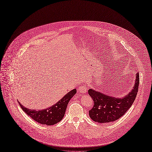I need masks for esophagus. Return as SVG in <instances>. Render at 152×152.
I'll use <instances>...</instances> for the list:
<instances>
[{
    "instance_id": "34e87169",
    "label": "esophagus",
    "mask_w": 152,
    "mask_h": 152,
    "mask_svg": "<svg viewBox=\"0 0 152 152\" xmlns=\"http://www.w3.org/2000/svg\"><path fill=\"white\" fill-rule=\"evenodd\" d=\"M78 91H79L80 93H86L87 91V88L85 85H80V87H78Z\"/></svg>"
}]
</instances>
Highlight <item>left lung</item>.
Instances as JSON below:
<instances>
[{
    "label": "left lung",
    "mask_w": 152,
    "mask_h": 152,
    "mask_svg": "<svg viewBox=\"0 0 152 152\" xmlns=\"http://www.w3.org/2000/svg\"><path fill=\"white\" fill-rule=\"evenodd\" d=\"M133 88L127 96L116 98L105 95L90 88L88 94L94 101V106L89 111V116L94 121L100 123L113 122L127 112L133 104L138 91L140 76L137 73Z\"/></svg>",
    "instance_id": "1"
}]
</instances>
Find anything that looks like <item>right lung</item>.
Listing matches in <instances>:
<instances>
[{
	"mask_svg": "<svg viewBox=\"0 0 152 152\" xmlns=\"http://www.w3.org/2000/svg\"><path fill=\"white\" fill-rule=\"evenodd\" d=\"M76 92V89H73L54 105L43 110L40 109L37 111L29 109L21 105L19 102V104L24 113L34 121L42 124L50 126L60 122L64 117L68 103Z\"/></svg>",
	"mask_w": 152,
	"mask_h": 152,
	"instance_id": "add662e5",
	"label": "right lung"
}]
</instances>
